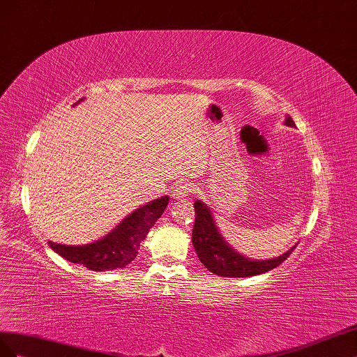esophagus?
<instances>
[{
  "label": "esophagus",
  "mask_w": 357,
  "mask_h": 357,
  "mask_svg": "<svg viewBox=\"0 0 357 357\" xmlns=\"http://www.w3.org/2000/svg\"><path fill=\"white\" fill-rule=\"evenodd\" d=\"M195 187L191 184H179L175 191H173V197L175 199H182V197H188L195 195Z\"/></svg>",
  "instance_id": "34e87169"
}]
</instances>
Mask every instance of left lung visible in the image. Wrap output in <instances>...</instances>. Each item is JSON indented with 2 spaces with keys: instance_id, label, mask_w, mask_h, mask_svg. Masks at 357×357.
<instances>
[{
  "instance_id": "left-lung-1",
  "label": "left lung",
  "mask_w": 357,
  "mask_h": 357,
  "mask_svg": "<svg viewBox=\"0 0 357 357\" xmlns=\"http://www.w3.org/2000/svg\"><path fill=\"white\" fill-rule=\"evenodd\" d=\"M286 124L294 127V122L290 116L286 119ZM195 209L196 220L195 227H192V245H195L200 261L205 264L211 272L221 275V277L243 278L264 273L280 266L284 260H287L293 250L296 248V245H294L286 254H282V256L272 260H248L233 251L227 245L226 241L221 238L218 229L215 227V222H213V218L211 215V211L206 205H203L202 202L196 200Z\"/></svg>"
}]
</instances>
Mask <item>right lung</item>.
I'll return each instance as SVG.
<instances>
[{"label":"right lung","instance_id":"1","mask_svg":"<svg viewBox=\"0 0 357 357\" xmlns=\"http://www.w3.org/2000/svg\"><path fill=\"white\" fill-rule=\"evenodd\" d=\"M167 205V196L148 203L130 213L124 221L97 242L80 247L49 242V247L68 261L84 264L89 271L101 272L124 268L136 259L140 242L146 238L149 229L162 215Z\"/></svg>","mask_w":357,"mask_h":357}]
</instances>
